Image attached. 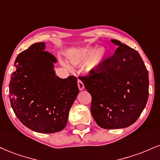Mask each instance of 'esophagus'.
Returning a JSON list of instances; mask_svg holds the SVG:
<instances>
[{
  "label": "esophagus",
  "instance_id": "34e87169",
  "mask_svg": "<svg viewBox=\"0 0 160 160\" xmlns=\"http://www.w3.org/2000/svg\"><path fill=\"white\" fill-rule=\"evenodd\" d=\"M78 89H79V90H84V85L83 82H82L81 80H78Z\"/></svg>",
  "mask_w": 160,
  "mask_h": 160
}]
</instances>
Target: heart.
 <instances>
[{
  "label": "heart",
  "mask_w": 160,
  "mask_h": 160,
  "mask_svg": "<svg viewBox=\"0 0 160 160\" xmlns=\"http://www.w3.org/2000/svg\"><path fill=\"white\" fill-rule=\"evenodd\" d=\"M108 50L105 47H87L76 51L70 56V62L75 67L84 65L85 70L88 72H95L103 65L108 56Z\"/></svg>",
  "instance_id": "1"
}]
</instances>
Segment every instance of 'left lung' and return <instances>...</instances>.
I'll return each instance as SVG.
<instances>
[{
  "instance_id": "1",
  "label": "left lung",
  "mask_w": 160,
  "mask_h": 160,
  "mask_svg": "<svg viewBox=\"0 0 160 160\" xmlns=\"http://www.w3.org/2000/svg\"><path fill=\"white\" fill-rule=\"evenodd\" d=\"M113 56L105 59L97 72L78 77L92 96L90 110L104 129H119L133 125L148 98V72L140 55L119 41Z\"/></svg>"
}]
</instances>
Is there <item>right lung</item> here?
Returning <instances> with one entry per match:
<instances>
[{"mask_svg":"<svg viewBox=\"0 0 160 160\" xmlns=\"http://www.w3.org/2000/svg\"><path fill=\"white\" fill-rule=\"evenodd\" d=\"M45 48V43H35L17 56L9 96L14 113L23 125L52 133L65 128L79 90L76 77L56 76L57 59Z\"/></svg>","mask_w":160,"mask_h":160,"instance_id":"obj_1","label":"right lung"}]
</instances>
